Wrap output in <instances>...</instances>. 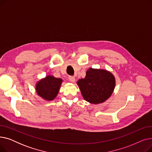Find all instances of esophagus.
Segmentation results:
<instances>
[{
  "label": "esophagus",
  "mask_w": 152,
  "mask_h": 152,
  "mask_svg": "<svg viewBox=\"0 0 152 152\" xmlns=\"http://www.w3.org/2000/svg\"><path fill=\"white\" fill-rule=\"evenodd\" d=\"M69 81L71 83H75V77L74 76H69Z\"/></svg>",
  "instance_id": "obj_1"
}]
</instances>
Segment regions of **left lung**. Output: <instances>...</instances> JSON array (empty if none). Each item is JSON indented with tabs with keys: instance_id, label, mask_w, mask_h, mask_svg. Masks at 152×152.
<instances>
[{
	"instance_id": "left-lung-1",
	"label": "left lung",
	"mask_w": 152,
	"mask_h": 152,
	"mask_svg": "<svg viewBox=\"0 0 152 152\" xmlns=\"http://www.w3.org/2000/svg\"><path fill=\"white\" fill-rule=\"evenodd\" d=\"M77 84L85 100L92 104L105 102L113 94L116 80L110 71L90 68L84 78L79 79Z\"/></svg>"
}]
</instances>
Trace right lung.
I'll return each mask as SVG.
<instances>
[{"label": "right lung", "instance_id": "obj_1", "mask_svg": "<svg viewBox=\"0 0 152 152\" xmlns=\"http://www.w3.org/2000/svg\"><path fill=\"white\" fill-rule=\"evenodd\" d=\"M62 82L61 78L55 77L52 75H47L36 84V92L44 100L52 101L57 96Z\"/></svg>", "mask_w": 152, "mask_h": 152}]
</instances>
